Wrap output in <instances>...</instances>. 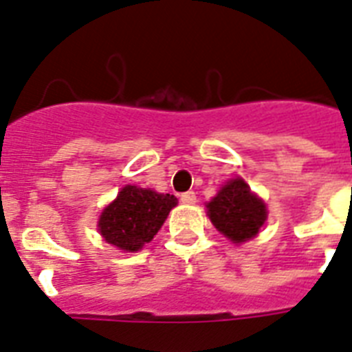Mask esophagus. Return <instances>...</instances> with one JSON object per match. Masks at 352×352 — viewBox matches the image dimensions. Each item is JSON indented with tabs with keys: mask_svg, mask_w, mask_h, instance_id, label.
<instances>
[{
	"mask_svg": "<svg viewBox=\"0 0 352 352\" xmlns=\"http://www.w3.org/2000/svg\"><path fill=\"white\" fill-rule=\"evenodd\" d=\"M179 199H182V204H194V201H196V192H194V190H187V192H184L179 196Z\"/></svg>",
	"mask_w": 352,
	"mask_h": 352,
	"instance_id": "obj_1",
	"label": "esophagus"
}]
</instances>
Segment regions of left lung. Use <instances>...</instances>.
Here are the masks:
<instances>
[{
  "label": "left lung",
  "mask_w": 352,
  "mask_h": 352,
  "mask_svg": "<svg viewBox=\"0 0 352 352\" xmlns=\"http://www.w3.org/2000/svg\"><path fill=\"white\" fill-rule=\"evenodd\" d=\"M212 225L230 241L254 238L267 220V207L241 178H232L207 204Z\"/></svg>",
  "instance_id": "left-lung-1"
}]
</instances>
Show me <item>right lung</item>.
Segmentation results:
<instances>
[{
    "label": "right lung",
    "mask_w": 352,
    "mask_h": 352,
    "mask_svg": "<svg viewBox=\"0 0 352 352\" xmlns=\"http://www.w3.org/2000/svg\"><path fill=\"white\" fill-rule=\"evenodd\" d=\"M178 205L173 194L125 185L118 198L103 209L98 230L120 251L136 252L162 229L168 212Z\"/></svg>",
    "instance_id": "obj_1"
}]
</instances>
